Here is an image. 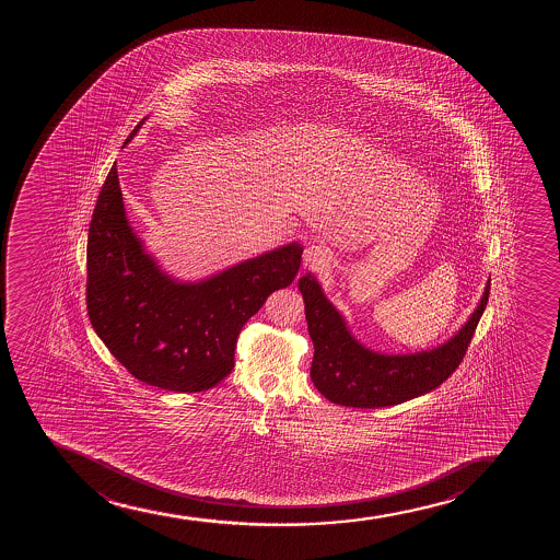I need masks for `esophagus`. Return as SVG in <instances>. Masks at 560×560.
I'll return each instance as SVG.
<instances>
[{
  "label": "esophagus",
  "mask_w": 560,
  "mask_h": 560,
  "mask_svg": "<svg viewBox=\"0 0 560 560\" xmlns=\"http://www.w3.org/2000/svg\"><path fill=\"white\" fill-rule=\"evenodd\" d=\"M328 259H330V254L325 246L312 245L304 248L303 265L306 269H319L323 265L328 264Z\"/></svg>",
  "instance_id": "34e87169"
}]
</instances>
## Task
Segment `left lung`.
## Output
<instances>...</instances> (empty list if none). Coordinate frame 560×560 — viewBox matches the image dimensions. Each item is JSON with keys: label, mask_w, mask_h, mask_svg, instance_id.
<instances>
[{"label": "left lung", "mask_w": 560, "mask_h": 560, "mask_svg": "<svg viewBox=\"0 0 560 560\" xmlns=\"http://www.w3.org/2000/svg\"><path fill=\"white\" fill-rule=\"evenodd\" d=\"M489 282L469 322L443 346L420 353L383 354L364 348L349 332L340 312L328 303L322 285L308 272L299 280V290L314 341L310 375L315 388L332 404L362 409L398 406L431 393L462 364L488 306Z\"/></svg>", "instance_id": "obj_1"}]
</instances>
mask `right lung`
<instances>
[{
    "mask_svg": "<svg viewBox=\"0 0 560 560\" xmlns=\"http://www.w3.org/2000/svg\"><path fill=\"white\" fill-rule=\"evenodd\" d=\"M301 256L303 246L291 243L201 282H177L132 232L114 164L88 235L90 322L136 380L174 393H203L232 373L241 328L272 291L295 280Z\"/></svg>",
    "mask_w": 560,
    "mask_h": 560,
    "instance_id": "add662e5",
    "label": "right lung"
}]
</instances>
